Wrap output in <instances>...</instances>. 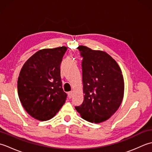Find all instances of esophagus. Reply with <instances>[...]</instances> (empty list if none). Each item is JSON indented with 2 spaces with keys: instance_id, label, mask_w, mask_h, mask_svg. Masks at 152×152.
I'll use <instances>...</instances> for the list:
<instances>
[{
  "instance_id": "obj_1",
  "label": "esophagus",
  "mask_w": 152,
  "mask_h": 152,
  "mask_svg": "<svg viewBox=\"0 0 152 152\" xmlns=\"http://www.w3.org/2000/svg\"><path fill=\"white\" fill-rule=\"evenodd\" d=\"M72 96H73V92L72 91H70V92L68 93V96H69V99L72 98Z\"/></svg>"
}]
</instances>
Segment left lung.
I'll return each instance as SVG.
<instances>
[{
    "mask_svg": "<svg viewBox=\"0 0 152 152\" xmlns=\"http://www.w3.org/2000/svg\"><path fill=\"white\" fill-rule=\"evenodd\" d=\"M82 57V81L84 101L76 106L81 117L91 123H101L117 111L124 93L121 69L108 53L80 46Z\"/></svg>",
    "mask_w": 152,
    "mask_h": 152,
    "instance_id": "8db88e82",
    "label": "left lung"
}]
</instances>
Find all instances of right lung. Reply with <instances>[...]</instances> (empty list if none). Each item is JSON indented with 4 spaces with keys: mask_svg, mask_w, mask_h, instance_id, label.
Masks as SVG:
<instances>
[{
    "mask_svg": "<svg viewBox=\"0 0 152 152\" xmlns=\"http://www.w3.org/2000/svg\"><path fill=\"white\" fill-rule=\"evenodd\" d=\"M65 46L37 51L23 64L18 80L19 100L28 114L40 121L56 115L67 95L62 88L60 64Z\"/></svg>",
    "mask_w": 152,
    "mask_h": 152,
    "instance_id": "1",
    "label": "right lung"
}]
</instances>
